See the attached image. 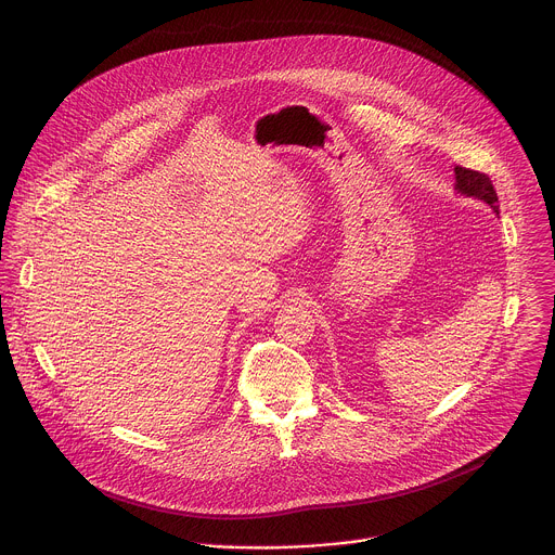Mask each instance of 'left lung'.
Instances as JSON below:
<instances>
[{
    "label": "left lung",
    "instance_id": "8db88e82",
    "mask_svg": "<svg viewBox=\"0 0 555 555\" xmlns=\"http://www.w3.org/2000/svg\"><path fill=\"white\" fill-rule=\"evenodd\" d=\"M455 179H457V190L460 192L485 201L498 214V194L493 190L491 179L485 172L466 168V166H455Z\"/></svg>",
    "mask_w": 555,
    "mask_h": 555
}]
</instances>
